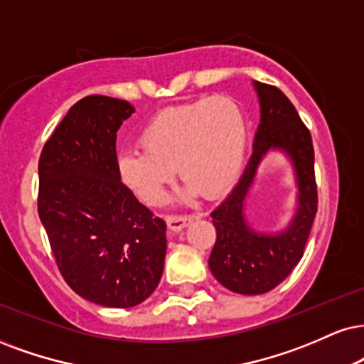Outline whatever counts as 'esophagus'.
I'll use <instances>...</instances> for the list:
<instances>
[{
	"mask_svg": "<svg viewBox=\"0 0 364 364\" xmlns=\"http://www.w3.org/2000/svg\"><path fill=\"white\" fill-rule=\"evenodd\" d=\"M193 220L191 215H168L166 217V224H168V229L173 232H179L183 230L185 227Z\"/></svg>",
	"mask_w": 364,
	"mask_h": 364,
	"instance_id": "1",
	"label": "esophagus"
}]
</instances>
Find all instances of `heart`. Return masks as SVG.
Returning <instances> with one entry per match:
<instances>
[{"instance_id": "heart-1", "label": "heart", "mask_w": 364, "mask_h": 364, "mask_svg": "<svg viewBox=\"0 0 364 364\" xmlns=\"http://www.w3.org/2000/svg\"><path fill=\"white\" fill-rule=\"evenodd\" d=\"M246 117L234 98L215 95L161 112L140 134V151L118 157V173L149 205L164 200L178 169L186 185L217 196L237 178Z\"/></svg>"}]
</instances>
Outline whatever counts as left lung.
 <instances>
[{"label": "left lung", "instance_id": "8db88e82", "mask_svg": "<svg viewBox=\"0 0 364 364\" xmlns=\"http://www.w3.org/2000/svg\"><path fill=\"white\" fill-rule=\"evenodd\" d=\"M261 107V124L254 135L252 156L230 195L212 212L217 230L208 266L217 282L240 295H261L278 287L304 256L315 213L317 185L314 173V146L309 129L290 100L277 86L254 81ZM269 150H283L296 169L299 201L287 230L262 235L248 227L243 201L257 169Z\"/></svg>", "mask_w": 364, "mask_h": 364}]
</instances>
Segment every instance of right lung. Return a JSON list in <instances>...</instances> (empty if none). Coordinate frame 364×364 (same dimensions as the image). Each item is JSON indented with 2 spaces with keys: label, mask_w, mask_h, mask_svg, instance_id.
Returning a JSON list of instances; mask_svg holds the SVG:
<instances>
[{
  "label": "right lung",
  "mask_w": 364,
  "mask_h": 364,
  "mask_svg": "<svg viewBox=\"0 0 364 364\" xmlns=\"http://www.w3.org/2000/svg\"><path fill=\"white\" fill-rule=\"evenodd\" d=\"M135 110L91 95L69 108L38 161V217L57 268L82 299L142 304L163 277L166 222L120 179L117 132Z\"/></svg>",
  "instance_id": "1"
}]
</instances>
